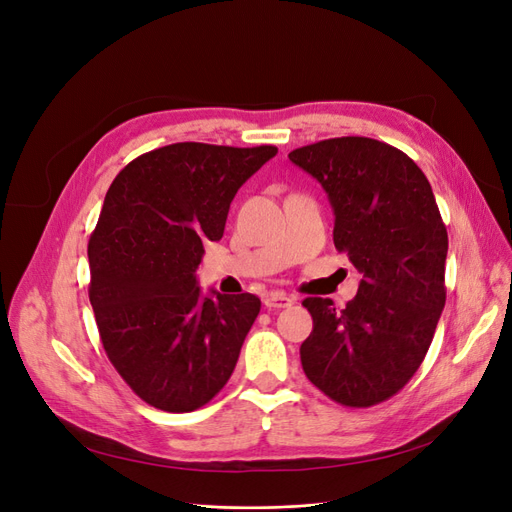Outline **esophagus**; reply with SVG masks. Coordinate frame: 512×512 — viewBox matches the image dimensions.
<instances>
[{
  "label": "esophagus",
  "mask_w": 512,
  "mask_h": 512,
  "mask_svg": "<svg viewBox=\"0 0 512 512\" xmlns=\"http://www.w3.org/2000/svg\"><path fill=\"white\" fill-rule=\"evenodd\" d=\"M262 302H264V306H267V309H288V306L294 304V298L288 296V294H283V292H271V294L264 296Z\"/></svg>",
  "instance_id": "esophagus-1"
}]
</instances>
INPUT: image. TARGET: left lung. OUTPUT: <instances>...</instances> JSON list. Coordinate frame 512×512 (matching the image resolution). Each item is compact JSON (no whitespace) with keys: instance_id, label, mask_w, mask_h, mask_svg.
<instances>
[{"instance_id":"1","label":"left lung","mask_w":512,"mask_h":512,"mask_svg":"<svg viewBox=\"0 0 512 512\" xmlns=\"http://www.w3.org/2000/svg\"><path fill=\"white\" fill-rule=\"evenodd\" d=\"M334 210V245L363 273L357 296L338 311L306 298L313 332L302 370L346 407H370L416 374L445 306L447 231L424 172L403 151L342 136L292 151Z\"/></svg>"}]
</instances>
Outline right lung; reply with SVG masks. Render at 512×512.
I'll list each match as a JSON object with an SVG mask.
<instances>
[{
    "label": "right lung",
    "mask_w": 512,
    "mask_h": 512,
    "mask_svg": "<svg viewBox=\"0 0 512 512\" xmlns=\"http://www.w3.org/2000/svg\"><path fill=\"white\" fill-rule=\"evenodd\" d=\"M275 155L176 142L130 161L107 191L88 243L90 302L109 361L157 410H197L235 370L260 298L203 296L195 269L239 187Z\"/></svg>",
    "instance_id": "add662e5"
}]
</instances>
